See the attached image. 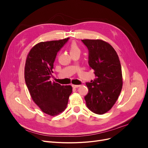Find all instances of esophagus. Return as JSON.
Listing matches in <instances>:
<instances>
[{"label": "esophagus", "instance_id": "obj_1", "mask_svg": "<svg viewBox=\"0 0 148 148\" xmlns=\"http://www.w3.org/2000/svg\"><path fill=\"white\" fill-rule=\"evenodd\" d=\"M80 86V85H75V84H72V87L73 88H78Z\"/></svg>", "mask_w": 148, "mask_h": 148}]
</instances>
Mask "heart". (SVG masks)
Returning <instances> with one entry per match:
<instances>
[{"instance_id":"heart-1","label":"heart","mask_w":148,"mask_h":148,"mask_svg":"<svg viewBox=\"0 0 148 148\" xmlns=\"http://www.w3.org/2000/svg\"><path fill=\"white\" fill-rule=\"evenodd\" d=\"M69 50L71 56H72L75 53H81V49L78 45V44L76 42H71L69 46Z\"/></svg>"}]
</instances>
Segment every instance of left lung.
<instances>
[{
    "label": "left lung",
    "mask_w": 148,
    "mask_h": 148,
    "mask_svg": "<svg viewBox=\"0 0 148 148\" xmlns=\"http://www.w3.org/2000/svg\"><path fill=\"white\" fill-rule=\"evenodd\" d=\"M89 51L88 64L97 77L86 83L88 95L84 97L88 108L96 114L108 112L117 101L122 88L120 62L110 44L101 39H83Z\"/></svg>",
    "instance_id": "8db88e82"
}]
</instances>
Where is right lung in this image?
Masks as SVG:
<instances>
[{"instance_id":"obj_1","label":"right lung","mask_w":148,"mask_h":148,"mask_svg":"<svg viewBox=\"0 0 148 148\" xmlns=\"http://www.w3.org/2000/svg\"><path fill=\"white\" fill-rule=\"evenodd\" d=\"M69 39L67 38L36 44L26 60L25 79L31 98L43 112L51 116L65 110L72 92L70 85L62 86L49 81L57 53Z\"/></svg>"}]
</instances>
